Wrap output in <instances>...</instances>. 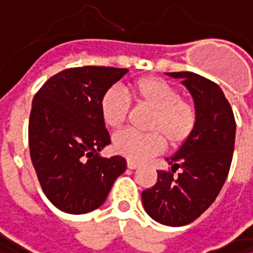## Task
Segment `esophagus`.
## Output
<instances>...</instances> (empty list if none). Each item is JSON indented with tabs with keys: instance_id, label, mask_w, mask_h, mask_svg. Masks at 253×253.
<instances>
[{
	"instance_id": "obj_1",
	"label": "esophagus",
	"mask_w": 253,
	"mask_h": 253,
	"mask_svg": "<svg viewBox=\"0 0 253 253\" xmlns=\"http://www.w3.org/2000/svg\"><path fill=\"white\" fill-rule=\"evenodd\" d=\"M126 166H128V169H131V170H135L139 167V163H136L134 160H128L126 161Z\"/></svg>"
}]
</instances>
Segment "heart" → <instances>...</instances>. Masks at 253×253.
I'll return each mask as SVG.
<instances>
[{"label":"heart","mask_w":253,"mask_h":253,"mask_svg":"<svg viewBox=\"0 0 253 253\" xmlns=\"http://www.w3.org/2000/svg\"><path fill=\"white\" fill-rule=\"evenodd\" d=\"M132 96L139 103L153 109L148 121L150 132L122 129L114 136V148L129 160L141 161L160 153L164 139L169 145L184 142L196 126V109L181 99L180 92L160 78H142L134 82L126 92L119 87L108 89L100 99V114L108 126H121L128 117Z\"/></svg>","instance_id":"b5f03b06"}]
</instances>
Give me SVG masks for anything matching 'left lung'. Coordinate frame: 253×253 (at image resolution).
<instances>
[{
    "instance_id": "obj_1",
    "label": "left lung",
    "mask_w": 253,
    "mask_h": 253,
    "mask_svg": "<svg viewBox=\"0 0 253 253\" xmlns=\"http://www.w3.org/2000/svg\"><path fill=\"white\" fill-rule=\"evenodd\" d=\"M194 99L196 126L160 170L157 183L142 191L145 211L158 223L184 226L194 222L216 200L229 174L236 122L222 89L191 72H172ZM177 172L175 173V171Z\"/></svg>"
}]
</instances>
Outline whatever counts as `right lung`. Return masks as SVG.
Masks as SVG:
<instances>
[{
  "label": "right lung",
  "mask_w": 253,
  "mask_h": 253,
  "mask_svg": "<svg viewBox=\"0 0 253 253\" xmlns=\"http://www.w3.org/2000/svg\"><path fill=\"white\" fill-rule=\"evenodd\" d=\"M126 72L105 66L66 69L34 95L30 157L47 199L62 211L83 214L102 206L126 170L124 157L99 155L111 144L100 99Z\"/></svg>",
  "instance_id": "1"
}]
</instances>
